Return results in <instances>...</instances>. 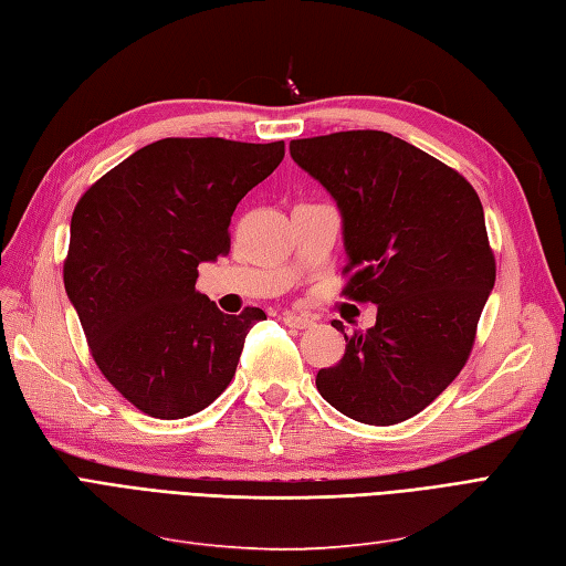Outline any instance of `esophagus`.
I'll list each match as a JSON object with an SVG mask.
<instances>
[{"mask_svg": "<svg viewBox=\"0 0 566 566\" xmlns=\"http://www.w3.org/2000/svg\"><path fill=\"white\" fill-rule=\"evenodd\" d=\"M283 322H285V326H293V328H310V326H314L312 316L295 314V312H285L283 314Z\"/></svg>", "mask_w": 566, "mask_h": 566, "instance_id": "1", "label": "esophagus"}]
</instances>
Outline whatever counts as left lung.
Wrapping results in <instances>:
<instances>
[{
    "mask_svg": "<svg viewBox=\"0 0 566 566\" xmlns=\"http://www.w3.org/2000/svg\"><path fill=\"white\" fill-rule=\"evenodd\" d=\"M291 156L336 201L346 293L377 322L346 334L316 389L343 416L396 424L430 406L471 355L494 287V256L475 189L457 170L387 132L291 142Z\"/></svg>",
    "mask_w": 566,
    "mask_h": 566,
    "instance_id": "left-lung-1",
    "label": "left lung"
}]
</instances>
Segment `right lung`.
<instances>
[{
	"mask_svg": "<svg viewBox=\"0 0 566 566\" xmlns=\"http://www.w3.org/2000/svg\"><path fill=\"white\" fill-rule=\"evenodd\" d=\"M283 156V142L160 139L78 199L66 295L95 365L146 416L179 420L211 406L266 319L259 307L220 312L197 293V269L228 254L238 203Z\"/></svg>",
	"mask_w": 566,
	"mask_h": 566,
	"instance_id": "add662e5",
	"label": "right lung"
}]
</instances>
